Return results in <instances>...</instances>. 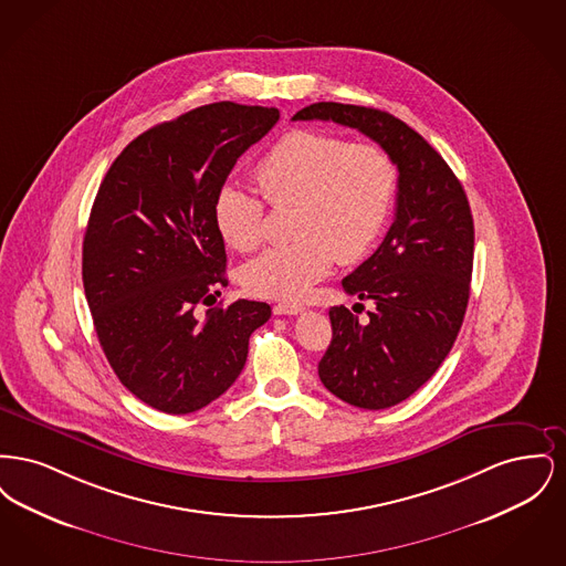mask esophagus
Instances as JSON below:
<instances>
[{"label":"esophagus","instance_id":"34e87169","mask_svg":"<svg viewBox=\"0 0 566 566\" xmlns=\"http://www.w3.org/2000/svg\"><path fill=\"white\" fill-rule=\"evenodd\" d=\"M303 312V305L301 303H277L273 305V314L275 316H295Z\"/></svg>","mask_w":566,"mask_h":566}]
</instances>
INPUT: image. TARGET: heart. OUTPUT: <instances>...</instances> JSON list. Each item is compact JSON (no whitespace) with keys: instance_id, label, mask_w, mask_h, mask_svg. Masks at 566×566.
<instances>
[{"instance_id":"1","label":"heart","mask_w":566,"mask_h":566,"mask_svg":"<svg viewBox=\"0 0 566 566\" xmlns=\"http://www.w3.org/2000/svg\"><path fill=\"white\" fill-rule=\"evenodd\" d=\"M265 201L293 208L291 243L270 248L243 270L250 293L296 301L331 271L360 261L381 235L399 190L395 159L376 144L295 129L282 135L256 165ZM265 201L224 185L216 192L214 220L222 240L240 252L265 242Z\"/></svg>"}]
</instances>
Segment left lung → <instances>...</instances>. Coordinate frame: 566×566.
I'll return each mask as SVG.
<instances>
[{"instance_id": "left-lung-1", "label": "left lung", "mask_w": 566, "mask_h": 566, "mask_svg": "<svg viewBox=\"0 0 566 566\" xmlns=\"http://www.w3.org/2000/svg\"><path fill=\"white\" fill-rule=\"evenodd\" d=\"M293 120L358 129L397 163L395 222L376 252L342 280L348 295L376 307L360 321L344 305L331 307L333 339L318 363L324 388L342 401L392 407L431 379L462 326L475 243L467 195L431 144L388 112L321 102Z\"/></svg>"}]
</instances>
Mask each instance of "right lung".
<instances>
[{
  "label": "right lung",
  "instance_id": "add662e5",
  "mask_svg": "<svg viewBox=\"0 0 566 566\" xmlns=\"http://www.w3.org/2000/svg\"><path fill=\"white\" fill-rule=\"evenodd\" d=\"M280 112L218 102L142 135L109 165L82 242V282L97 339L123 386L180 416L242 374L271 307L238 298L195 316L227 286L216 192Z\"/></svg>",
  "mask_w": 566,
  "mask_h": 566
}]
</instances>
